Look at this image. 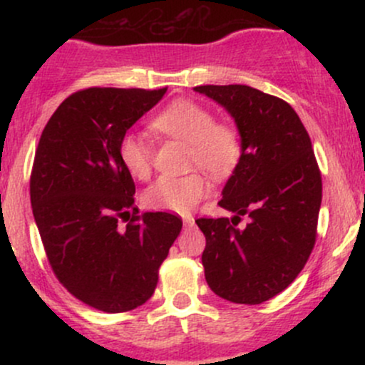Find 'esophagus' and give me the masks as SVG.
Returning <instances> with one entry per match:
<instances>
[{
  "label": "esophagus",
  "instance_id": "esophagus-1",
  "mask_svg": "<svg viewBox=\"0 0 365 365\" xmlns=\"http://www.w3.org/2000/svg\"><path fill=\"white\" fill-rule=\"evenodd\" d=\"M183 225H185V226H194V217L185 216V217H183Z\"/></svg>",
  "mask_w": 365,
  "mask_h": 365
}]
</instances>
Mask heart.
Instances as JSON below:
<instances>
[{"instance_id": "1", "label": "heart", "mask_w": 365, "mask_h": 365, "mask_svg": "<svg viewBox=\"0 0 365 365\" xmlns=\"http://www.w3.org/2000/svg\"><path fill=\"white\" fill-rule=\"evenodd\" d=\"M153 127L171 139L188 144V166L202 168L211 177L232 175L244 154L238 130L230 123L216 121L215 113L188 99L171 103L156 118ZM118 154L125 170L137 180L149 178L153 170V148L137 133H125L118 142ZM207 180L199 171L183 177H159L145 188L142 200L156 211L188 212L206 195Z\"/></svg>"}]
</instances>
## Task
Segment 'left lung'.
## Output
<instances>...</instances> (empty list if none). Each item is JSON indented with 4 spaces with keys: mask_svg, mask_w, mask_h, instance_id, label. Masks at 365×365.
<instances>
[{
    "mask_svg": "<svg viewBox=\"0 0 365 365\" xmlns=\"http://www.w3.org/2000/svg\"><path fill=\"white\" fill-rule=\"evenodd\" d=\"M194 91L228 110L244 145L217 202L235 216L195 220L206 237V282L230 302L262 304L299 276L316 244L322 180L311 137L276 96L238 83Z\"/></svg>",
    "mask_w": 365,
    "mask_h": 365,
    "instance_id": "left-lung-1",
    "label": "left lung"
}]
</instances>
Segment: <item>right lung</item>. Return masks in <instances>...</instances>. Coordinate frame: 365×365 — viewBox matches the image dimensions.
I'll return each mask as SVG.
<instances>
[{
  "mask_svg": "<svg viewBox=\"0 0 365 365\" xmlns=\"http://www.w3.org/2000/svg\"><path fill=\"white\" fill-rule=\"evenodd\" d=\"M89 87L53 113L36 149L31 202L54 276L75 299L118 314L153 297L159 267L182 232L171 212H139L118 142L165 96Z\"/></svg>",
  "mask_w": 365,
  "mask_h": 365,
  "instance_id": "add662e5",
  "label": "right lung"
}]
</instances>
